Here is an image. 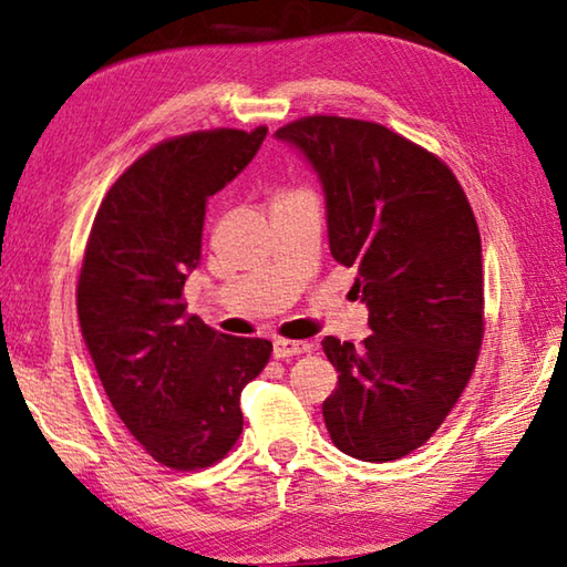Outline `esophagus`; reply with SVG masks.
I'll list each match as a JSON object with an SVG mask.
<instances>
[{
  "label": "esophagus",
  "instance_id": "34e87169",
  "mask_svg": "<svg viewBox=\"0 0 567 567\" xmlns=\"http://www.w3.org/2000/svg\"><path fill=\"white\" fill-rule=\"evenodd\" d=\"M312 344L307 340H287V338H275L272 342V352L277 360H285V358H295V354H305L310 352Z\"/></svg>",
  "mask_w": 567,
  "mask_h": 567
}]
</instances>
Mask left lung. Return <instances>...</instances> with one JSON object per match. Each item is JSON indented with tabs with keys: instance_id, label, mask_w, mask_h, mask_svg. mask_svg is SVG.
I'll return each instance as SVG.
<instances>
[{
	"instance_id": "obj_1",
	"label": "left lung",
	"mask_w": 567,
	"mask_h": 567,
	"mask_svg": "<svg viewBox=\"0 0 567 567\" xmlns=\"http://www.w3.org/2000/svg\"><path fill=\"white\" fill-rule=\"evenodd\" d=\"M300 147L328 199L330 252L368 305L362 348L324 338L338 388L332 443L364 463L425 445L463 395L485 332L473 207L443 159L385 124L310 114L275 132Z\"/></svg>"
}]
</instances>
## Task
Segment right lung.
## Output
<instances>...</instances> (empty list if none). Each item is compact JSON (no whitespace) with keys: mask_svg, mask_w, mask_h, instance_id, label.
<instances>
[{"mask_svg":"<svg viewBox=\"0 0 567 567\" xmlns=\"http://www.w3.org/2000/svg\"><path fill=\"white\" fill-rule=\"evenodd\" d=\"M267 127L169 137L122 172L90 229L76 312L124 427L159 465L203 470L243 433L239 392L272 342L223 334L182 297L199 262L207 197L257 155Z\"/></svg>","mask_w":567,"mask_h":567,"instance_id":"right-lung-1","label":"right lung"}]
</instances>
